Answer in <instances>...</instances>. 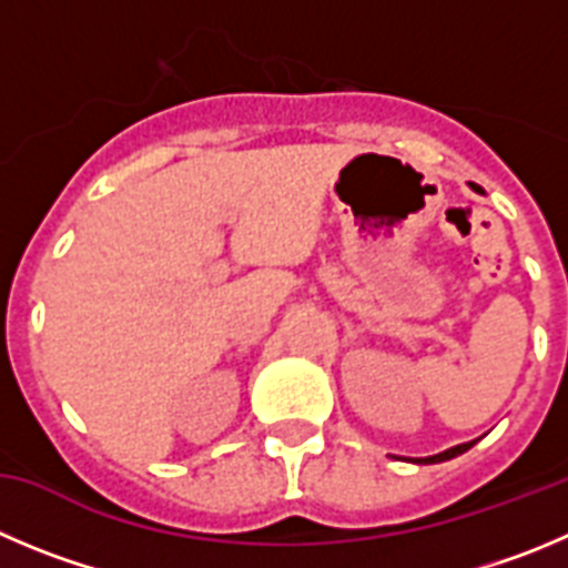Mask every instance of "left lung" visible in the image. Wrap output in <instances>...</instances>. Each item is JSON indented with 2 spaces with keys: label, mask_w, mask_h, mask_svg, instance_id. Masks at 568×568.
Wrapping results in <instances>:
<instances>
[{
  "label": "left lung",
  "mask_w": 568,
  "mask_h": 568,
  "mask_svg": "<svg viewBox=\"0 0 568 568\" xmlns=\"http://www.w3.org/2000/svg\"><path fill=\"white\" fill-rule=\"evenodd\" d=\"M474 443H463V445H454V448H448V452L443 454H434V457H426V459H417L420 465H434V463H445V459H454L459 457V454H465Z\"/></svg>",
  "instance_id": "left-lung-1"
}]
</instances>
